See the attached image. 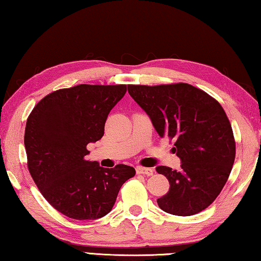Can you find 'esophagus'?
Here are the masks:
<instances>
[{"label": "esophagus", "instance_id": "obj_1", "mask_svg": "<svg viewBox=\"0 0 261 261\" xmlns=\"http://www.w3.org/2000/svg\"><path fill=\"white\" fill-rule=\"evenodd\" d=\"M136 170H137V173H138V174H143V175H146V176H152L154 174V170L152 169V168L137 167Z\"/></svg>", "mask_w": 261, "mask_h": 261}]
</instances>
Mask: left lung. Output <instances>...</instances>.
<instances>
[{"instance_id":"left-lung-1","label":"left lung","mask_w":261,"mask_h":261,"mask_svg":"<svg viewBox=\"0 0 261 261\" xmlns=\"http://www.w3.org/2000/svg\"><path fill=\"white\" fill-rule=\"evenodd\" d=\"M129 94L151 118L159 136L174 139L179 170L159 166L169 191L158 205L169 214L189 216L207 208L230 175L236 144L222 106L190 84L129 85Z\"/></svg>"}]
</instances>
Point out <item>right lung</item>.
Masks as SVG:
<instances>
[{
  "mask_svg": "<svg viewBox=\"0 0 261 261\" xmlns=\"http://www.w3.org/2000/svg\"><path fill=\"white\" fill-rule=\"evenodd\" d=\"M126 85H81L46 95L31 112L24 144L31 176L45 199L65 216L107 215L134 167L102 168L85 159L87 145L102 138L105 123Z\"/></svg>",
  "mask_w": 261,
  "mask_h": 261,
  "instance_id": "right-lung-1",
  "label": "right lung"
}]
</instances>
